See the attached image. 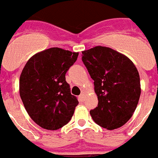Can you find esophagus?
I'll list each match as a JSON object with an SVG mask.
<instances>
[{"label": "esophagus", "mask_w": 158, "mask_h": 158, "mask_svg": "<svg viewBox=\"0 0 158 158\" xmlns=\"http://www.w3.org/2000/svg\"><path fill=\"white\" fill-rule=\"evenodd\" d=\"M79 100H80V102H83V101H84L85 99V95L84 94H81L80 95H79Z\"/></svg>", "instance_id": "obj_1"}]
</instances>
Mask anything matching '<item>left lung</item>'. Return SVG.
I'll return each instance as SVG.
<instances>
[{"mask_svg":"<svg viewBox=\"0 0 158 158\" xmlns=\"http://www.w3.org/2000/svg\"><path fill=\"white\" fill-rule=\"evenodd\" d=\"M82 54L98 96V106L90 111L93 120L109 130L123 127L139 101L138 69L127 56L107 47L96 46Z\"/></svg>","mask_w":158,"mask_h":158,"instance_id":"left-lung-1","label":"left lung"}]
</instances>
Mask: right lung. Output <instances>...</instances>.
I'll use <instances>...</instances> for the list:
<instances>
[{"instance_id": "1", "label": "right lung", "mask_w": 158, "mask_h": 158, "mask_svg": "<svg viewBox=\"0 0 158 158\" xmlns=\"http://www.w3.org/2000/svg\"><path fill=\"white\" fill-rule=\"evenodd\" d=\"M79 52L51 48L32 56L20 76L19 91L26 111L38 126L56 130L69 123L79 104L66 82Z\"/></svg>"}]
</instances>
